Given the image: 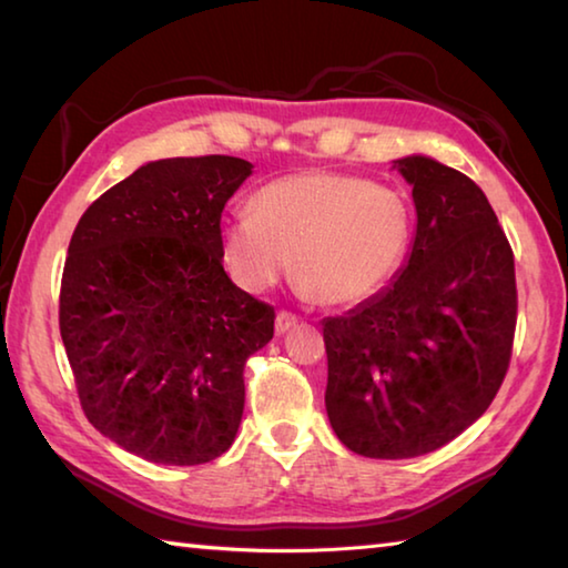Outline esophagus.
Instances as JSON below:
<instances>
[{
	"label": "esophagus",
	"instance_id": "esophagus-1",
	"mask_svg": "<svg viewBox=\"0 0 568 568\" xmlns=\"http://www.w3.org/2000/svg\"><path fill=\"white\" fill-rule=\"evenodd\" d=\"M295 323H297V318H295L293 313L281 311V313L275 315V333L283 335V333H287L291 328H295Z\"/></svg>",
	"mask_w": 568,
	"mask_h": 568
}]
</instances>
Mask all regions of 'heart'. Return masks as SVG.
<instances>
[{
  "label": "heart",
  "mask_w": 568,
  "mask_h": 568,
  "mask_svg": "<svg viewBox=\"0 0 568 568\" xmlns=\"http://www.w3.org/2000/svg\"><path fill=\"white\" fill-rule=\"evenodd\" d=\"M413 227L400 190L341 175L297 172L267 182L250 215L220 230V253L233 281L261 293L287 273L311 301L348 307L371 301L406 261Z\"/></svg>",
  "instance_id": "heart-1"
}]
</instances>
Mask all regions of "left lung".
Returning <instances> with one entry per match:
<instances>
[{"label": "left lung", "mask_w": 568, "mask_h": 568, "mask_svg": "<svg viewBox=\"0 0 568 568\" xmlns=\"http://www.w3.org/2000/svg\"><path fill=\"white\" fill-rule=\"evenodd\" d=\"M393 168L416 205L406 263L386 291L323 321L335 436L386 460L430 454L484 416L516 331L514 253L484 190L426 155Z\"/></svg>", "instance_id": "left-lung-1"}]
</instances>
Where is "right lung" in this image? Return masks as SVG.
I'll list each match as a JSON object with an SVG mask.
<instances>
[{
    "mask_svg": "<svg viewBox=\"0 0 568 568\" xmlns=\"http://www.w3.org/2000/svg\"><path fill=\"white\" fill-rule=\"evenodd\" d=\"M250 175L227 155L148 162L84 210L67 247L60 333L82 410L152 464L233 446L245 361L273 338V307L220 253V215Z\"/></svg>",
    "mask_w": 568,
    "mask_h": 568,
    "instance_id": "1",
    "label": "right lung"
}]
</instances>
